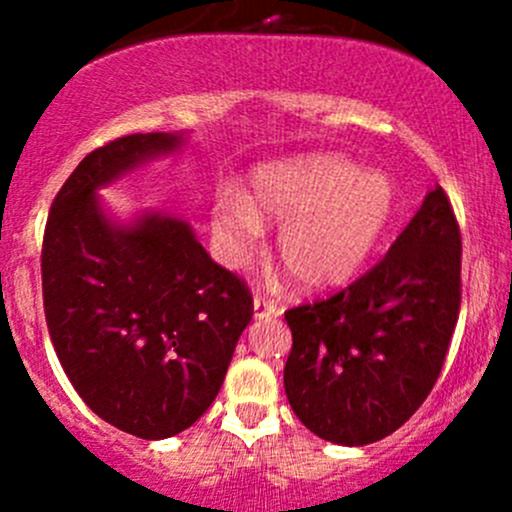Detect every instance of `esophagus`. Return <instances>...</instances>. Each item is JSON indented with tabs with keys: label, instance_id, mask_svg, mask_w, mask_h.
Segmentation results:
<instances>
[{
	"label": "esophagus",
	"instance_id": "obj_1",
	"mask_svg": "<svg viewBox=\"0 0 512 512\" xmlns=\"http://www.w3.org/2000/svg\"><path fill=\"white\" fill-rule=\"evenodd\" d=\"M255 317L257 319H267V317H277L280 314V307H277L275 299L265 297V294H255Z\"/></svg>",
	"mask_w": 512,
	"mask_h": 512
}]
</instances>
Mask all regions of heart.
I'll return each instance as SVG.
<instances>
[{"label": "heart", "instance_id": "1", "mask_svg": "<svg viewBox=\"0 0 512 512\" xmlns=\"http://www.w3.org/2000/svg\"><path fill=\"white\" fill-rule=\"evenodd\" d=\"M394 213V185L337 153L280 160L255 170L242 195L213 205V232L232 265H242L262 223H282L277 257L297 287L322 292L364 267Z\"/></svg>", "mask_w": 512, "mask_h": 512}]
</instances>
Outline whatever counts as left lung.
<instances>
[{
  "mask_svg": "<svg viewBox=\"0 0 512 512\" xmlns=\"http://www.w3.org/2000/svg\"><path fill=\"white\" fill-rule=\"evenodd\" d=\"M461 309V230L441 185L369 272L285 312V391L324 441L366 446L404 426L446 361Z\"/></svg>",
  "mask_w": 512,
  "mask_h": 512,
  "instance_id": "obj_1",
  "label": "left lung"
}]
</instances>
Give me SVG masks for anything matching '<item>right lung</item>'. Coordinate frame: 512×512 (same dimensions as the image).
<instances>
[{"mask_svg": "<svg viewBox=\"0 0 512 512\" xmlns=\"http://www.w3.org/2000/svg\"><path fill=\"white\" fill-rule=\"evenodd\" d=\"M183 146V133H133L76 165L51 203L41 289L51 344L84 404L131 436L193 426L218 396L252 294L210 260L180 218L113 223L96 190Z\"/></svg>", "mask_w": 512, "mask_h": 512, "instance_id": "obj_1", "label": "right lung"}]
</instances>
